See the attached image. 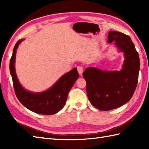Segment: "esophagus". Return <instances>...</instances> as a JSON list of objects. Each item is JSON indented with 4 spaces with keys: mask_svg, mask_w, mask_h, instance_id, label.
<instances>
[{
    "mask_svg": "<svg viewBox=\"0 0 149 149\" xmlns=\"http://www.w3.org/2000/svg\"><path fill=\"white\" fill-rule=\"evenodd\" d=\"M77 68V71L79 72V74L81 75L82 74H83V68L81 66H78Z\"/></svg>",
    "mask_w": 149,
    "mask_h": 149,
    "instance_id": "1",
    "label": "esophagus"
}]
</instances>
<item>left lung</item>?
<instances>
[{
    "instance_id": "8db88e82",
    "label": "left lung",
    "mask_w": 149,
    "mask_h": 149,
    "mask_svg": "<svg viewBox=\"0 0 149 149\" xmlns=\"http://www.w3.org/2000/svg\"><path fill=\"white\" fill-rule=\"evenodd\" d=\"M115 42L124 61L120 70H102L88 67L83 75L86 82V92L90 103L101 111H109L129 102L136 88L140 58L131 38L118 31H109L107 43Z\"/></svg>"
}]
</instances>
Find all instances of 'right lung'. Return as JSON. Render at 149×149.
<instances>
[{
	"mask_svg": "<svg viewBox=\"0 0 149 149\" xmlns=\"http://www.w3.org/2000/svg\"><path fill=\"white\" fill-rule=\"evenodd\" d=\"M24 39L16 43L9 63L15 92L18 100L30 111L41 115H50L59 112L65 106L68 94L79 77L76 68L63 75L48 90L42 92H32L22 86L16 74L15 63L17 50Z\"/></svg>",
	"mask_w": 149,
	"mask_h": 149,
	"instance_id": "right-lung-1",
	"label": "right lung"
}]
</instances>
